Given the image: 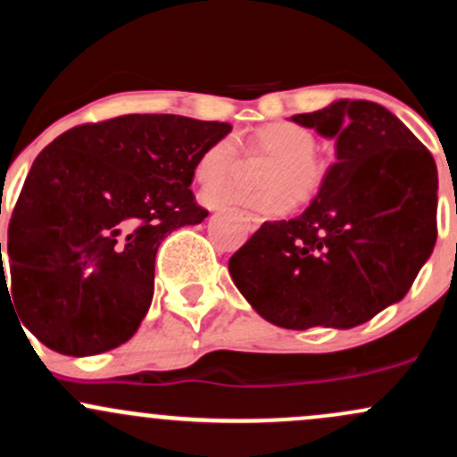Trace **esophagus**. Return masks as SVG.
<instances>
[{"instance_id":"34e87169","label":"esophagus","mask_w":457,"mask_h":457,"mask_svg":"<svg viewBox=\"0 0 457 457\" xmlns=\"http://www.w3.org/2000/svg\"><path fill=\"white\" fill-rule=\"evenodd\" d=\"M237 215L242 218V222L246 224L248 230H257L259 227H262L263 220L259 218V215H253V213H246V211H237Z\"/></svg>"}]
</instances>
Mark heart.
<instances>
[{
  "mask_svg": "<svg viewBox=\"0 0 457 457\" xmlns=\"http://www.w3.org/2000/svg\"><path fill=\"white\" fill-rule=\"evenodd\" d=\"M250 152L274 156L266 168L262 183L266 189L244 194L235 189L207 191L209 204L242 203L268 215H283L296 203H309L320 194L327 180V165L316 154V137L312 130L292 121H274L253 132L248 141ZM239 165V148L233 137H222L200 156L195 179L203 185L227 183Z\"/></svg>",
  "mask_w": 457,
  "mask_h": 457,
  "instance_id": "1",
  "label": "heart"
}]
</instances>
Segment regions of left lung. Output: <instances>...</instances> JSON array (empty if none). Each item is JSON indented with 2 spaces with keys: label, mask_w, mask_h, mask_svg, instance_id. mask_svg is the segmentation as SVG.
<instances>
[{
  "label": "left lung",
  "mask_w": 457,
  "mask_h": 457,
  "mask_svg": "<svg viewBox=\"0 0 457 457\" xmlns=\"http://www.w3.org/2000/svg\"><path fill=\"white\" fill-rule=\"evenodd\" d=\"M292 121L336 139L337 161L312 204L263 222L228 272L272 325L357 327L399 303L434 250V156L375 102L337 100Z\"/></svg>",
  "instance_id": "left-lung-1"
}]
</instances>
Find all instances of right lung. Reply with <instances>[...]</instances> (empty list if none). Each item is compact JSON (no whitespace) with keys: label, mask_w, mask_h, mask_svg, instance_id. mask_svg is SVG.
I'll use <instances>...</instances> for the list:
<instances>
[{"label":"right lung","mask_w":457,"mask_h":457,"mask_svg":"<svg viewBox=\"0 0 457 457\" xmlns=\"http://www.w3.org/2000/svg\"><path fill=\"white\" fill-rule=\"evenodd\" d=\"M228 132L224 121L121 115L62 132L37 156L8 227L12 301L32 336L73 357L135 336L163 237L209 215L189 185ZM2 278L6 292L4 262Z\"/></svg>","instance_id":"right-lung-1"}]
</instances>
